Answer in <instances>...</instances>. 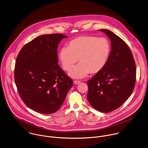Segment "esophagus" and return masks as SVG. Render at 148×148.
Wrapping results in <instances>:
<instances>
[{
    "mask_svg": "<svg viewBox=\"0 0 148 148\" xmlns=\"http://www.w3.org/2000/svg\"><path fill=\"white\" fill-rule=\"evenodd\" d=\"M80 82H80L79 81H76V80H75V81H74V83L75 84H76V85H78V84H80Z\"/></svg>",
    "mask_w": 148,
    "mask_h": 148,
    "instance_id": "1",
    "label": "esophagus"
}]
</instances>
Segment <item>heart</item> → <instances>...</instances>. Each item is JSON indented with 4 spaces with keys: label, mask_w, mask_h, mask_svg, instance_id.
I'll return each mask as SVG.
<instances>
[{
    "label": "heart",
    "mask_w": 148,
    "mask_h": 148,
    "mask_svg": "<svg viewBox=\"0 0 148 148\" xmlns=\"http://www.w3.org/2000/svg\"><path fill=\"white\" fill-rule=\"evenodd\" d=\"M111 51L109 41L105 38L81 36L71 40L68 46L61 48L59 58L63 69L69 71L78 61L79 64L71 69L69 75L76 79L95 74L106 66Z\"/></svg>",
    "instance_id": "1"
}]
</instances>
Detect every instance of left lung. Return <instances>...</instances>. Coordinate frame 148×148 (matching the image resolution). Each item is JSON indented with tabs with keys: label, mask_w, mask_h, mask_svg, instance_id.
<instances>
[{
	"label": "left lung",
	"mask_w": 148,
	"mask_h": 148,
	"mask_svg": "<svg viewBox=\"0 0 148 148\" xmlns=\"http://www.w3.org/2000/svg\"><path fill=\"white\" fill-rule=\"evenodd\" d=\"M111 41L106 66L88 81L87 98L96 110L109 113L119 108L130 96L136 79V64L127 44L113 32L99 30Z\"/></svg>",
	"instance_id": "1"
}]
</instances>
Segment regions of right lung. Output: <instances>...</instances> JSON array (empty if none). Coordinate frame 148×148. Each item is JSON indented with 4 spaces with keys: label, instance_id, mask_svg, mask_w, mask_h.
Instances as JSON below:
<instances>
[{
    "label": "right lung",
    "instance_id": "obj_1",
    "mask_svg": "<svg viewBox=\"0 0 148 148\" xmlns=\"http://www.w3.org/2000/svg\"><path fill=\"white\" fill-rule=\"evenodd\" d=\"M61 34L43 35L26 44L15 65V82L23 102L32 110L52 114L62 105L73 85L60 67L57 49Z\"/></svg>",
    "mask_w": 148,
    "mask_h": 148
}]
</instances>
